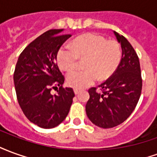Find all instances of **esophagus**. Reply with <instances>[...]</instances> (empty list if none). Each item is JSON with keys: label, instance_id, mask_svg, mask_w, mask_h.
<instances>
[{"label": "esophagus", "instance_id": "esophagus-1", "mask_svg": "<svg viewBox=\"0 0 157 157\" xmlns=\"http://www.w3.org/2000/svg\"><path fill=\"white\" fill-rule=\"evenodd\" d=\"M74 92H75V94L76 95V94H78L79 92H80V90H79V89L75 88V89H74Z\"/></svg>", "mask_w": 157, "mask_h": 157}]
</instances>
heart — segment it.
I'll list each match as a JSON object with an SVG mask.
<instances>
[{
    "mask_svg": "<svg viewBox=\"0 0 157 157\" xmlns=\"http://www.w3.org/2000/svg\"><path fill=\"white\" fill-rule=\"evenodd\" d=\"M121 59L118 42L92 33L79 36L72 41L71 48L64 46L57 53V63L65 71H73L80 59H85L86 70L75 71L67 75L68 84L75 88L86 87L97 79L106 81L118 69Z\"/></svg>",
    "mask_w": 157,
    "mask_h": 157,
    "instance_id": "obj_1",
    "label": "heart"
}]
</instances>
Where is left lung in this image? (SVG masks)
Wrapping results in <instances>:
<instances>
[{
    "label": "left lung",
    "mask_w": 157,
    "mask_h": 157,
    "mask_svg": "<svg viewBox=\"0 0 157 157\" xmlns=\"http://www.w3.org/2000/svg\"><path fill=\"white\" fill-rule=\"evenodd\" d=\"M121 44L122 59L115 72L97 87H91L86 104L89 119L103 128L115 127L124 122L135 110L141 94L142 78L140 60L130 43L114 32Z\"/></svg>",
    "instance_id": "1"
}]
</instances>
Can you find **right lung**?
Listing matches in <instances>:
<instances>
[{
	"label": "right lung",
	"mask_w": 157,
	"mask_h": 157,
	"mask_svg": "<svg viewBox=\"0 0 157 157\" xmlns=\"http://www.w3.org/2000/svg\"><path fill=\"white\" fill-rule=\"evenodd\" d=\"M62 31L50 29L31 42L19 55L13 75L22 112L40 128H55L64 121L75 97L73 89L63 87L65 76L56 63L58 50L71 37ZM53 89H58L54 95Z\"/></svg>",
	"instance_id": "add662e5"
}]
</instances>
